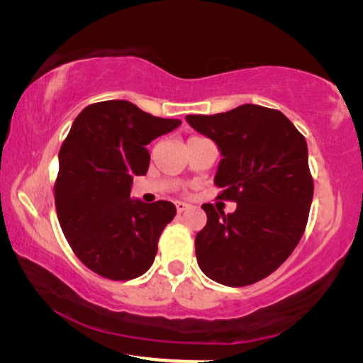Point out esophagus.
Masks as SVG:
<instances>
[{
	"label": "esophagus",
	"instance_id": "34e87169",
	"mask_svg": "<svg viewBox=\"0 0 363 363\" xmlns=\"http://www.w3.org/2000/svg\"><path fill=\"white\" fill-rule=\"evenodd\" d=\"M189 208L187 203H184V201H176V210L177 213H184Z\"/></svg>",
	"mask_w": 363,
	"mask_h": 363
}]
</instances>
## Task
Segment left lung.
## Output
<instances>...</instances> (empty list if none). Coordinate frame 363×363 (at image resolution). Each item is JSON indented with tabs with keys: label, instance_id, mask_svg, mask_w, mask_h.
<instances>
[{
	"label": "left lung",
	"instance_id": "obj_1",
	"mask_svg": "<svg viewBox=\"0 0 363 363\" xmlns=\"http://www.w3.org/2000/svg\"><path fill=\"white\" fill-rule=\"evenodd\" d=\"M186 120L218 145V199L237 203L229 214L201 205L208 220L195 237L196 261L220 285L256 284L285 262L304 233L314 196L306 139L279 110L255 104Z\"/></svg>",
	"mask_w": 363,
	"mask_h": 363
}]
</instances>
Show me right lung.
<instances>
[{"label":"right lung","mask_w":363,"mask_h":363,"mask_svg":"<svg viewBox=\"0 0 363 363\" xmlns=\"http://www.w3.org/2000/svg\"><path fill=\"white\" fill-rule=\"evenodd\" d=\"M179 125L128 101L91 104L73 121L59 152L54 196L67 242L93 272L131 280L153 264L176 206L131 199L133 177L149 169L145 145Z\"/></svg>","instance_id":"1"}]
</instances>
